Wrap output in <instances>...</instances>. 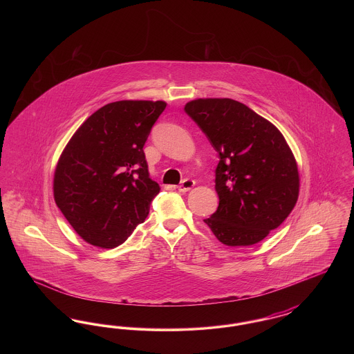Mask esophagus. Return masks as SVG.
Segmentation results:
<instances>
[{"label": "esophagus", "instance_id": "1", "mask_svg": "<svg viewBox=\"0 0 354 354\" xmlns=\"http://www.w3.org/2000/svg\"><path fill=\"white\" fill-rule=\"evenodd\" d=\"M194 185H195V182H194L192 179H185L180 185H178V189H179L180 192H187V191H189L191 188H194Z\"/></svg>", "mask_w": 354, "mask_h": 354}]
</instances>
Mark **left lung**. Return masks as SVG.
I'll list each match as a JSON object with an SVG mask.
<instances>
[{
  "mask_svg": "<svg viewBox=\"0 0 354 354\" xmlns=\"http://www.w3.org/2000/svg\"><path fill=\"white\" fill-rule=\"evenodd\" d=\"M185 110L219 152V207L204 223L228 247L261 241L299 199L297 162L284 135L268 119L230 98H198L187 102Z\"/></svg>",
  "mask_w": 354,
  "mask_h": 354,
  "instance_id": "obj_1",
  "label": "left lung"
}]
</instances>
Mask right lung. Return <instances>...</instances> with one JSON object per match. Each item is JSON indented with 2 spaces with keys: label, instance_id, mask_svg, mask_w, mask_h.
<instances>
[{
  "label": "right lung",
  "instance_id": "obj_1",
  "mask_svg": "<svg viewBox=\"0 0 354 354\" xmlns=\"http://www.w3.org/2000/svg\"><path fill=\"white\" fill-rule=\"evenodd\" d=\"M165 101H118L91 114L73 134L54 171V201L86 243L114 248L149 215L160 187L143 146Z\"/></svg>",
  "mask_w": 354,
  "mask_h": 354
}]
</instances>
